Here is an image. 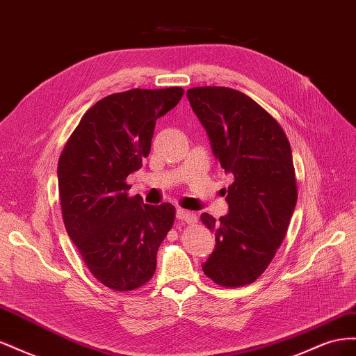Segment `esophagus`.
Instances as JSON below:
<instances>
[{"label": "esophagus", "mask_w": 356, "mask_h": 356, "mask_svg": "<svg viewBox=\"0 0 356 356\" xmlns=\"http://www.w3.org/2000/svg\"><path fill=\"white\" fill-rule=\"evenodd\" d=\"M177 218L179 221H184V222H195L196 221V215L193 213V212H190V211L178 208L177 209Z\"/></svg>", "instance_id": "esophagus-1"}]
</instances>
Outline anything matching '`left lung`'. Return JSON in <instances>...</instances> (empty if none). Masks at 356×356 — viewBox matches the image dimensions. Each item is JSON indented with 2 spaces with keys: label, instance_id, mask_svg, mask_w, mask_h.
Masks as SVG:
<instances>
[{
  "label": "left lung",
  "instance_id": "8db88e82",
  "mask_svg": "<svg viewBox=\"0 0 356 356\" xmlns=\"http://www.w3.org/2000/svg\"><path fill=\"white\" fill-rule=\"evenodd\" d=\"M187 98L208 134L225 174L229 212L217 221L202 213L215 233V250L202 264L222 286L252 284L282 243L297 203L293 153L275 118L245 93L229 88H195Z\"/></svg>",
  "mask_w": 356,
  "mask_h": 356
}]
</instances>
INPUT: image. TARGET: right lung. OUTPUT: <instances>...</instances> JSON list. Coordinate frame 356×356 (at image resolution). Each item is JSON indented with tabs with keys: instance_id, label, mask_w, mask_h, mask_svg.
I'll use <instances>...</instances> for the list:
<instances>
[{
	"instance_id": "right-lung-1",
	"label": "right lung",
	"mask_w": 356,
	"mask_h": 356,
	"mask_svg": "<svg viewBox=\"0 0 356 356\" xmlns=\"http://www.w3.org/2000/svg\"><path fill=\"white\" fill-rule=\"evenodd\" d=\"M184 90L134 89L96 102L83 115L58 165L62 217L90 273L114 291L148 282L175 218L170 203L127 196L126 178L149 154L156 120Z\"/></svg>"
}]
</instances>
